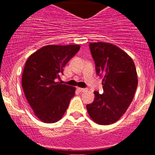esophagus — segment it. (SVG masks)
<instances>
[{"label":"esophagus","mask_w":155,"mask_h":155,"mask_svg":"<svg viewBox=\"0 0 155 155\" xmlns=\"http://www.w3.org/2000/svg\"><path fill=\"white\" fill-rule=\"evenodd\" d=\"M79 92H85L87 91V88H82V87H78Z\"/></svg>","instance_id":"1"}]
</instances>
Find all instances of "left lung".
Returning a JSON list of instances; mask_svg holds the SVG:
<instances>
[{
  "mask_svg": "<svg viewBox=\"0 0 155 155\" xmlns=\"http://www.w3.org/2000/svg\"><path fill=\"white\" fill-rule=\"evenodd\" d=\"M96 72L104 76V93L94 91V101L86 106L89 116L97 124L108 125L120 119L133 101L138 84L133 59L115 45L90 43Z\"/></svg>",
  "mask_w": 155,
  "mask_h": 155,
  "instance_id": "obj_1",
  "label": "left lung"
}]
</instances>
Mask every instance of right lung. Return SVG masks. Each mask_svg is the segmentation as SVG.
Returning a JSON list of instances; mask_svg holds the SVG:
<instances>
[{
  "label": "right lung",
  "instance_id": "add662e5",
  "mask_svg": "<svg viewBox=\"0 0 155 155\" xmlns=\"http://www.w3.org/2000/svg\"><path fill=\"white\" fill-rule=\"evenodd\" d=\"M79 45H48L33 53L25 65L21 85L34 115L44 123L63 117L76 87L55 82L67 63L79 51Z\"/></svg>",
  "mask_w": 155,
  "mask_h": 155
}]
</instances>
